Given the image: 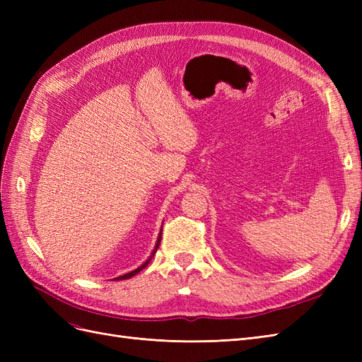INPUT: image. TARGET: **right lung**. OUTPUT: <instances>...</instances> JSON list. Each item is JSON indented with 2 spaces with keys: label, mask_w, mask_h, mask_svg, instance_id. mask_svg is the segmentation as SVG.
<instances>
[{
  "label": "right lung",
  "mask_w": 362,
  "mask_h": 362,
  "mask_svg": "<svg viewBox=\"0 0 362 362\" xmlns=\"http://www.w3.org/2000/svg\"><path fill=\"white\" fill-rule=\"evenodd\" d=\"M160 242H161V234L158 235V240H157V243H156V247H154V250H152V255L144 262V264H141L140 267H137L136 270H133V272H129V273H125V275H122V276H117V278H115V279H117V281H122V279H129L131 276H134V275H137V273L140 272V270H144L148 264H149V261H151V258L156 255V252H157V249H158V246H160Z\"/></svg>",
  "instance_id": "add662e5"
}]
</instances>
